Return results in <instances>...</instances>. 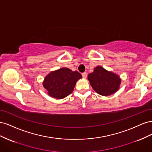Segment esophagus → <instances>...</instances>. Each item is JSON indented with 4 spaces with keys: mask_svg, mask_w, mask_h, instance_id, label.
<instances>
[{
    "mask_svg": "<svg viewBox=\"0 0 152 152\" xmlns=\"http://www.w3.org/2000/svg\"><path fill=\"white\" fill-rule=\"evenodd\" d=\"M82 77L84 78V79H86V78H87V73H86V72L82 73Z\"/></svg>",
    "mask_w": 152,
    "mask_h": 152,
    "instance_id": "esophagus-1",
    "label": "esophagus"
}]
</instances>
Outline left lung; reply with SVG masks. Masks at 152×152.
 I'll return each instance as SVG.
<instances>
[{
  "label": "left lung",
  "instance_id": "1",
  "mask_svg": "<svg viewBox=\"0 0 152 152\" xmlns=\"http://www.w3.org/2000/svg\"><path fill=\"white\" fill-rule=\"evenodd\" d=\"M93 89L100 95L109 96L118 89L121 80L115 73L108 72L102 66H97L87 77Z\"/></svg>",
  "mask_w": 152,
  "mask_h": 152
}]
</instances>
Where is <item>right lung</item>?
<instances>
[{
  "label": "right lung",
  "instance_id": "add662e5",
  "mask_svg": "<svg viewBox=\"0 0 152 152\" xmlns=\"http://www.w3.org/2000/svg\"><path fill=\"white\" fill-rule=\"evenodd\" d=\"M81 78L82 75L77 71L62 68L45 77L43 86L51 97L63 99L72 93L77 81Z\"/></svg>",
  "mask_w": 152,
  "mask_h": 152
}]
</instances>
